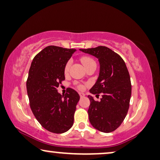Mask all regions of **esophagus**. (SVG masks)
I'll return each mask as SVG.
<instances>
[{
    "label": "esophagus",
    "instance_id": "1",
    "mask_svg": "<svg viewBox=\"0 0 160 160\" xmlns=\"http://www.w3.org/2000/svg\"><path fill=\"white\" fill-rule=\"evenodd\" d=\"M79 95H80V98H84L85 96V94L83 92H79Z\"/></svg>",
    "mask_w": 160,
    "mask_h": 160
}]
</instances>
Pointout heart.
Wrapping results in <instances>:
<instances>
[{"instance_id":"obj_1","label":"heart","mask_w":160,"mask_h":160,"mask_svg":"<svg viewBox=\"0 0 160 160\" xmlns=\"http://www.w3.org/2000/svg\"><path fill=\"white\" fill-rule=\"evenodd\" d=\"M81 62H82V64L84 66H87L88 65H89V64L94 63V62H95L94 61V59H92V58L90 57H87V56H84V57L81 58ZM70 66V61H68L67 63L65 64V68H64V71H65V73H68V71H69ZM78 88H79L80 90H82V89L84 88V86H82V85H79V86H78Z\"/></svg>"}]
</instances>
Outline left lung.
<instances>
[{
	"mask_svg": "<svg viewBox=\"0 0 160 160\" xmlns=\"http://www.w3.org/2000/svg\"><path fill=\"white\" fill-rule=\"evenodd\" d=\"M80 51L98 58L100 63L99 76L90 92L94 95L102 93V98L96 101L88 95L89 120L95 128L109 133L121 126L127 115L132 95L129 73L121 56L109 48L98 46Z\"/></svg>",
	"mask_w": 160,
	"mask_h": 160,
	"instance_id": "8db88e82",
	"label": "left lung"
}]
</instances>
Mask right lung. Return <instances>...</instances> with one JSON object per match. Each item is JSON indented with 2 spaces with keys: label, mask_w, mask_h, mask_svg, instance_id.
<instances>
[{
  "label": "right lung",
  "mask_w": 160,
  "mask_h": 160,
  "mask_svg": "<svg viewBox=\"0 0 160 160\" xmlns=\"http://www.w3.org/2000/svg\"><path fill=\"white\" fill-rule=\"evenodd\" d=\"M76 49L49 45L35 56L26 82L30 107L43 128L62 134L72 127L80 96L68 89L65 95L57 88L65 79V68Z\"/></svg>",
  "instance_id": "1"
}]
</instances>
